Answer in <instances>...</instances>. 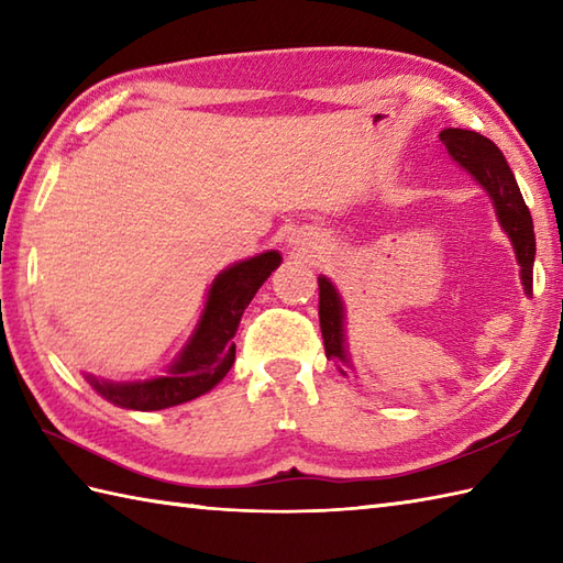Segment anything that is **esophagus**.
Listing matches in <instances>:
<instances>
[{"label": "esophagus", "instance_id": "esophagus-1", "mask_svg": "<svg viewBox=\"0 0 563 563\" xmlns=\"http://www.w3.org/2000/svg\"><path fill=\"white\" fill-rule=\"evenodd\" d=\"M290 246H292V251H297V256L314 254V251L319 249V236L312 232H295L290 236Z\"/></svg>", "mask_w": 563, "mask_h": 563}]
</instances>
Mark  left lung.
I'll return each mask as SVG.
<instances>
[{
	"mask_svg": "<svg viewBox=\"0 0 563 563\" xmlns=\"http://www.w3.org/2000/svg\"><path fill=\"white\" fill-rule=\"evenodd\" d=\"M440 142L450 152V157L457 162L464 172L474 176L488 198L494 202L496 218L508 234L516 258L520 266V280L525 292L532 295V266H534V227L532 214L525 206L522 194L518 188L516 176L510 166L492 140L474 133V130L448 128L440 130ZM345 309L339 290L327 275H319V324L321 336H324L327 357L339 363L341 375H345L343 365H351L349 351H345V331H343Z\"/></svg>",
	"mask_w": 563,
	"mask_h": 563,
	"instance_id": "1",
	"label": "left lung"
}]
</instances>
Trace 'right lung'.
I'll list each match as a JSON object with an SVG mask.
<instances>
[{
    "label": "right lung",
    "mask_w": 563,
    "mask_h": 563,
    "mask_svg": "<svg viewBox=\"0 0 563 563\" xmlns=\"http://www.w3.org/2000/svg\"><path fill=\"white\" fill-rule=\"evenodd\" d=\"M278 251L239 261L212 280L206 309H202L194 336L166 369V375L145 382H106L87 375L89 385L103 399L133 411H159L186 404L210 391L234 365V333L244 309L268 275L280 266Z\"/></svg>",
    "instance_id": "right-lung-1"
}]
</instances>
